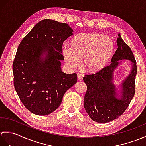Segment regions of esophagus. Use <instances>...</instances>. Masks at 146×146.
Instances as JSON below:
<instances>
[{
    "label": "esophagus",
    "mask_w": 146,
    "mask_h": 146,
    "mask_svg": "<svg viewBox=\"0 0 146 146\" xmlns=\"http://www.w3.org/2000/svg\"><path fill=\"white\" fill-rule=\"evenodd\" d=\"M77 78H78V81H82L83 76L81 75H77Z\"/></svg>",
    "instance_id": "34e87169"
}]
</instances>
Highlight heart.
<instances>
[{
  "mask_svg": "<svg viewBox=\"0 0 146 146\" xmlns=\"http://www.w3.org/2000/svg\"><path fill=\"white\" fill-rule=\"evenodd\" d=\"M70 46L62 49V54L70 68L81 66L90 73H97L107 66L115 51L111 37L95 33L80 34L70 41Z\"/></svg>",
  "mask_w": 146,
  "mask_h": 146,
  "instance_id": "heart-1",
  "label": "heart"
}]
</instances>
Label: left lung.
Returning <instances> with one entry per match:
<instances>
[{
  "mask_svg": "<svg viewBox=\"0 0 146 146\" xmlns=\"http://www.w3.org/2000/svg\"><path fill=\"white\" fill-rule=\"evenodd\" d=\"M118 36V48L111 64L100 72L83 77L87 86L84 98L85 109L92 120L98 123L109 122L119 118L128 107L135 94L136 61L131 48L119 33ZM123 60L130 61L131 71L117 88L113 83V74Z\"/></svg>",
  "mask_w": 146,
  "mask_h": 146,
  "instance_id": "obj_1",
  "label": "left lung"
}]
</instances>
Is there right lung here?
Returning a JSON list of instances; mask_svg holds the SVG:
<instances>
[{
    "label": "right lung",
    "instance_id": "right-lung-1",
    "mask_svg": "<svg viewBox=\"0 0 146 146\" xmlns=\"http://www.w3.org/2000/svg\"><path fill=\"white\" fill-rule=\"evenodd\" d=\"M66 23L44 19L19 45L12 70L15 91L27 110L38 115L53 112L77 82L76 73L61 71L63 42L73 35Z\"/></svg>",
    "mask_w": 146,
    "mask_h": 146
}]
</instances>
